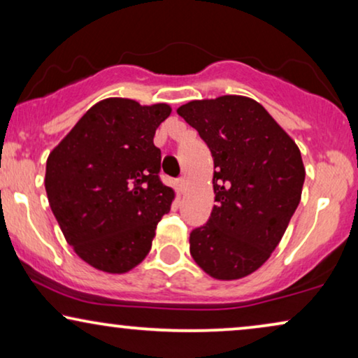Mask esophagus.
Instances as JSON below:
<instances>
[{
  "label": "esophagus",
  "instance_id": "34e87169",
  "mask_svg": "<svg viewBox=\"0 0 358 358\" xmlns=\"http://www.w3.org/2000/svg\"><path fill=\"white\" fill-rule=\"evenodd\" d=\"M178 185H179V190H180V192H184V190H185V185H187V179H185V178H179V180H178Z\"/></svg>",
  "mask_w": 358,
  "mask_h": 358
}]
</instances>
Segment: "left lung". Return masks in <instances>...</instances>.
<instances>
[{
	"mask_svg": "<svg viewBox=\"0 0 358 358\" xmlns=\"http://www.w3.org/2000/svg\"><path fill=\"white\" fill-rule=\"evenodd\" d=\"M178 114L199 131L217 168V205L207 223L190 233V254L213 278L246 277L271 257L300 203V150L249 97L192 101Z\"/></svg>",
	"mask_w": 358,
	"mask_h": 358,
	"instance_id": "1",
	"label": "left lung"
}]
</instances>
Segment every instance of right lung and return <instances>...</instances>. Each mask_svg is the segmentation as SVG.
<instances>
[{"label": "right lung", "mask_w": 358, "mask_h": 358, "mask_svg": "<svg viewBox=\"0 0 358 358\" xmlns=\"http://www.w3.org/2000/svg\"><path fill=\"white\" fill-rule=\"evenodd\" d=\"M168 104L110 97L92 106L47 159L48 202L66 241L90 266L124 273L150 252L171 210L155 131Z\"/></svg>", "instance_id": "1"}]
</instances>
